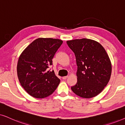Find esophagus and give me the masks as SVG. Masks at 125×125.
I'll use <instances>...</instances> for the list:
<instances>
[{
  "instance_id": "1",
  "label": "esophagus",
  "mask_w": 125,
  "mask_h": 125,
  "mask_svg": "<svg viewBox=\"0 0 125 125\" xmlns=\"http://www.w3.org/2000/svg\"><path fill=\"white\" fill-rule=\"evenodd\" d=\"M67 77H68V76H63V77H62V79H67Z\"/></svg>"
}]
</instances>
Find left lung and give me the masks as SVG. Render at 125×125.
<instances>
[{
	"label": "left lung",
	"mask_w": 125,
	"mask_h": 125,
	"mask_svg": "<svg viewBox=\"0 0 125 125\" xmlns=\"http://www.w3.org/2000/svg\"><path fill=\"white\" fill-rule=\"evenodd\" d=\"M74 52L78 66L77 82L71 87L77 95L91 98L102 92L111 74V63L105 49L100 43L83 38L66 42Z\"/></svg>",
	"instance_id": "obj_1"
}]
</instances>
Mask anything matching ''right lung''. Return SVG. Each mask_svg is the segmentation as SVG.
Segmentation results:
<instances>
[{
	"label": "right lung",
	"instance_id": "add662e5",
	"mask_svg": "<svg viewBox=\"0 0 125 125\" xmlns=\"http://www.w3.org/2000/svg\"><path fill=\"white\" fill-rule=\"evenodd\" d=\"M63 41L53 38H38L20 55L17 64L19 82L24 90L36 98L52 94L60 83L54 71L49 70L52 58Z\"/></svg>",
	"mask_w": 125,
	"mask_h": 125
}]
</instances>
